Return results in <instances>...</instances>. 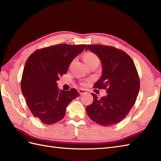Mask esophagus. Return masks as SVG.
<instances>
[{
    "mask_svg": "<svg viewBox=\"0 0 161 161\" xmlns=\"http://www.w3.org/2000/svg\"><path fill=\"white\" fill-rule=\"evenodd\" d=\"M78 93H79L80 95H83L86 93V90H84V89H79V90H78Z\"/></svg>",
    "mask_w": 161,
    "mask_h": 161,
    "instance_id": "34e87169",
    "label": "esophagus"
}]
</instances>
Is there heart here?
<instances>
[{"label":"heart","instance_id":"1","mask_svg":"<svg viewBox=\"0 0 161 161\" xmlns=\"http://www.w3.org/2000/svg\"><path fill=\"white\" fill-rule=\"evenodd\" d=\"M83 59L85 60V63H86L87 65H90V64H92L93 63H95V62L99 63L98 57L96 56L95 53H92V52L85 53L83 55Z\"/></svg>","mask_w":161,"mask_h":161}]
</instances>
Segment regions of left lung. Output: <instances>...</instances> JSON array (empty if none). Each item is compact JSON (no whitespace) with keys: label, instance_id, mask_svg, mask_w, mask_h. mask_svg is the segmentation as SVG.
I'll use <instances>...</instances> for the list:
<instances>
[{"label":"left lung","instance_id":"obj_1","mask_svg":"<svg viewBox=\"0 0 161 161\" xmlns=\"http://www.w3.org/2000/svg\"><path fill=\"white\" fill-rule=\"evenodd\" d=\"M101 60L103 74L94 87L106 90L107 96L87 106L89 117L103 126L120 123L130 112L140 90V79L135 64L126 52L112 46L87 45L86 49Z\"/></svg>","mask_w":161,"mask_h":161}]
</instances>
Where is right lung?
Listing matches in <instances>:
<instances>
[{
    "instance_id": "obj_1",
    "label": "right lung",
    "mask_w": 161,
    "mask_h": 161,
    "mask_svg": "<svg viewBox=\"0 0 161 161\" xmlns=\"http://www.w3.org/2000/svg\"><path fill=\"white\" fill-rule=\"evenodd\" d=\"M86 45L59 44L37 49L27 58L20 86L34 116L52 125L62 120L66 108L79 96L76 89L59 91L56 81L65 74L71 61Z\"/></svg>"
}]
</instances>
